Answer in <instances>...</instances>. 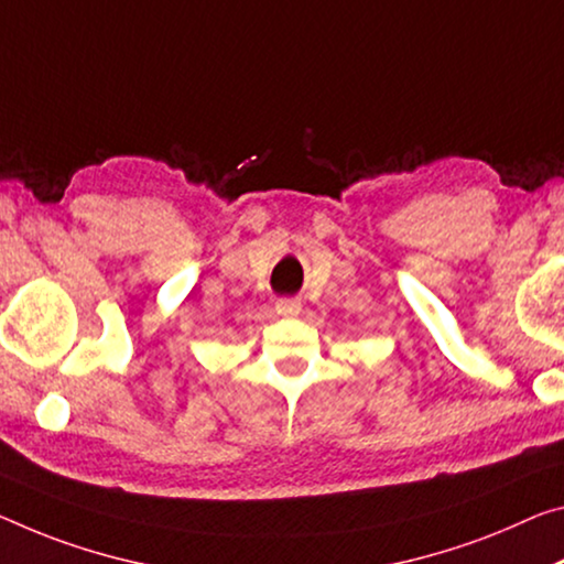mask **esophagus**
<instances>
[{
	"instance_id": "1",
	"label": "esophagus",
	"mask_w": 564,
	"mask_h": 564,
	"mask_svg": "<svg viewBox=\"0 0 564 564\" xmlns=\"http://www.w3.org/2000/svg\"><path fill=\"white\" fill-rule=\"evenodd\" d=\"M275 311H279V316H299L301 314V303L293 301V299H279V301H275Z\"/></svg>"
}]
</instances>
